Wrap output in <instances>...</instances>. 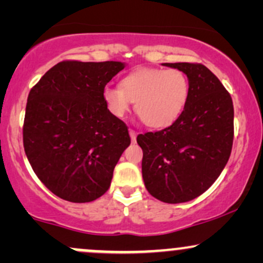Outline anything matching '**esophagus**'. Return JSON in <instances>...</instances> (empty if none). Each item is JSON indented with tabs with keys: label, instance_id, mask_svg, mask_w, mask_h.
I'll list each match as a JSON object with an SVG mask.
<instances>
[{
	"label": "esophagus",
	"instance_id": "34e87169",
	"mask_svg": "<svg viewBox=\"0 0 263 263\" xmlns=\"http://www.w3.org/2000/svg\"><path fill=\"white\" fill-rule=\"evenodd\" d=\"M128 134H129V137H131V141L135 143V142H136V136H137V134H136V131H134V129H129Z\"/></svg>",
	"mask_w": 263,
	"mask_h": 263
}]
</instances>
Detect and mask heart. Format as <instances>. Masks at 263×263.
Segmentation results:
<instances>
[{"instance_id":"heart-1","label":"heart","mask_w":263,"mask_h":263,"mask_svg":"<svg viewBox=\"0 0 263 263\" xmlns=\"http://www.w3.org/2000/svg\"><path fill=\"white\" fill-rule=\"evenodd\" d=\"M189 81L179 69L142 68L126 75L120 86H105L102 99L111 115L122 119L135 108L144 125L152 128L171 126L185 107Z\"/></svg>"}]
</instances>
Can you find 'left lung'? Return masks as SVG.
I'll return each instance as SVG.
<instances>
[{
    "mask_svg": "<svg viewBox=\"0 0 263 263\" xmlns=\"http://www.w3.org/2000/svg\"><path fill=\"white\" fill-rule=\"evenodd\" d=\"M189 81V96L170 127L137 136L143 151L142 177L152 197L163 203L193 200L213 185L230 157L234 105L230 93L206 66L163 63Z\"/></svg>",
    "mask_w": 263,
    "mask_h": 263,
    "instance_id": "left-lung-1",
    "label": "left lung"
}]
</instances>
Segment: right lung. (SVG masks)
<instances>
[{
  "label": "right lung",
  "instance_id": "right-lung-1",
  "mask_svg": "<svg viewBox=\"0 0 263 263\" xmlns=\"http://www.w3.org/2000/svg\"><path fill=\"white\" fill-rule=\"evenodd\" d=\"M121 62L54 65L29 91L23 146L33 171L57 197L89 203L110 188L115 165L131 143L127 126L110 114L102 90Z\"/></svg>",
  "mask_w": 263,
  "mask_h": 263
}]
</instances>
